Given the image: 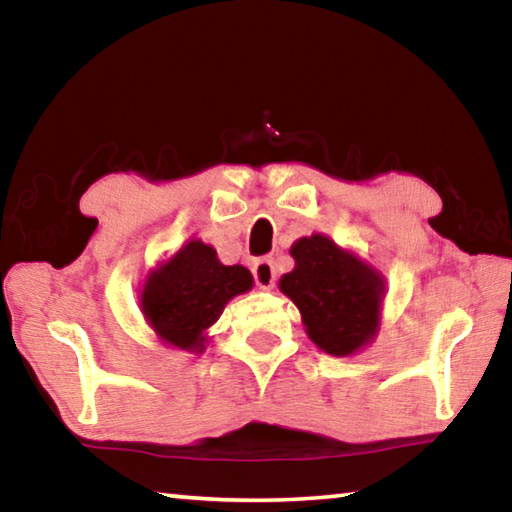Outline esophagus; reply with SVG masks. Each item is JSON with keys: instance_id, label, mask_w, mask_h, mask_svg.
<instances>
[{"instance_id": "34e87169", "label": "esophagus", "mask_w": 512, "mask_h": 512, "mask_svg": "<svg viewBox=\"0 0 512 512\" xmlns=\"http://www.w3.org/2000/svg\"><path fill=\"white\" fill-rule=\"evenodd\" d=\"M253 277H255V284L259 289H273V284H275L273 259H268V257L257 259V262L253 264Z\"/></svg>"}]
</instances>
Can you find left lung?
Instances as JSON below:
<instances>
[{
  "mask_svg": "<svg viewBox=\"0 0 512 512\" xmlns=\"http://www.w3.org/2000/svg\"><path fill=\"white\" fill-rule=\"evenodd\" d=\"M291 257L296 268L280 277V291L296 302L309 339L332 357H350L372 343L384 277L325 235L298 239Z\"/></svg>",
  "mask_w": 512,
  "mask_h": 512,
  "instance_id": "obj_1",
  "label": "left lung"
}]
</instances>
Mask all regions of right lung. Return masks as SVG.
Instances as JSON below:
<instances>
[{
    "mask_svg": "<svg viewBox=\"0 0 512 512\" xmlns=\"http://www.w3.org/2000/svg\"><path fill=\"white\" fill-rule=\"evenodd\" d=\"M250 287L248 268L223 266L212 246L192 239L146 277L142 314L162 343L203 352L207 327L219 320L228 300Z\"/></svg>",
    "mask_w": 512,
    "mask_h": 512,
    "instance_id": "obj_1",
    "label": "right lung"
}]
</instances>
